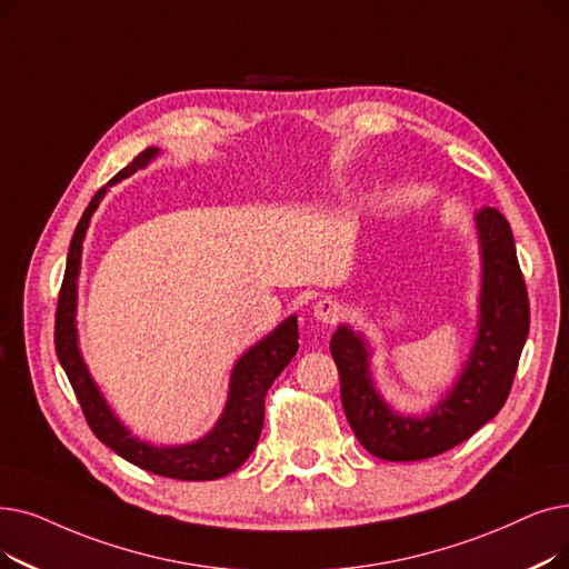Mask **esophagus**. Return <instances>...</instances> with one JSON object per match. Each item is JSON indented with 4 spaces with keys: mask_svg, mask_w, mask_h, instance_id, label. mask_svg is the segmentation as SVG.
I'll use <instances>...</instances> for the list:
<instances>
[{
    "mask_svg": "<svg viewBox=\"0 0 569 569\" xmlns=\"http://www.w3.org/2000/svg\"><path fill=\"white\" fill-rule=\"evenodd\" d=\"M341 313L343 307L332 298H323L313 305V318L320 320V323H335V320L341 318Z\"/></svg>",
    "mask_w": 569,
    "mask_h": 569,
    "instance_id": "esophagus-1",
    "label": "esophagus"
}]
</instances>
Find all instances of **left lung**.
Listing matches in <instances>:
<instances>
[{
	"mask_svg": "<svg viewBox=\"0 0 569 569\" xmlns=\"http://www.w3.org/2000/svg\"><path fill=\"white\" fill-rule=\"evenodd\" d=\"M479 243L477 332L458 369L428 409H395L372 372L375 343L339 323L330 351L339 369L341 405L362 447L390 462L426 460L453 449L498 416L528 339L530 305L507 218L492 207L475 213Z\"/></svg>",
	"mask_w": 569,
	"mask_h": 569,
	"instance_id": "obj_1",
	"label": "left lung"
}]
</instances>
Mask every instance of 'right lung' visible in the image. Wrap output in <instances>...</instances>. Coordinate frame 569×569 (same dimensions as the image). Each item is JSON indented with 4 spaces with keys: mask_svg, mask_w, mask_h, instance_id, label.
<instances>
[{
    "mask_svg": "<svg viewBox=\"0 0 569 569\" xmlns=\"http://www.w3.org/2000/svg\"><path fill=\"white\" fill-rule=\"evenodd\" d=\"M160 156L162 151L158 146L146 148L113 181H109L102 190H97L88 209L83 211L69 243L64 281L56 316V351L64 375L81 402L88 426L92 428L97 439L107 443L111 451L146 469V472L160 477L181 481H211L234 472L253 453L264 421V392L283 372L295 353H298L300 328L298 316L290 313L274 330L267 332L237 358L230 372L228 400L223 405V411H220L211 430L202 437L183 443H153L132 435V430L122 423V418L111 409L104 392L92 379L79 346L77 309L83 241L92 213L102 204L109 188L120 183L122 179H130L139 169H146Z\"/></svg>",
    "mask_w": 569,
    "mask_h": 569,
    "instance_id": "obj_1",
    "label": "right lung"
}]
</instances>
